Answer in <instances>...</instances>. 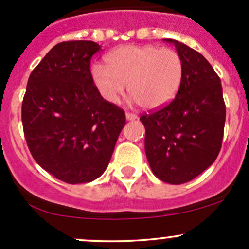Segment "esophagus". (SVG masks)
Segmentation results:
<instances>
[{"label": "esophagus", "mask_w": 249, "mask_h": 249, "mask_svg": "<svg viewBox=\"0 0 249 249\" xmlns=\"http://www.w3.org/2000/svg\"><path fill=\"white\" fill-rule=\"evenodd\" d=\"M125 117H126L127 120H135V119H137V115L135 114V113L126 112V114H125Z\"/></svg>", "instance_id": "1"}]
</instances>
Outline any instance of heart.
Returning a JSON list of instances; mask_svg holds the SVG:
<instances>
[{
    "label": "heart",
    "mask_w": 249,
    "mask_h": 249,
    "mask_svg": "<svg viewBox=\"0 0 249 249\" xmlns=\"http://www.w3.org/2000/svg\"><path fill=\"white\" fill-rule=\"evenodd\" d=\"M106 66L94 65L91 77L100 94L118 104L127 91L141 107L158 109L172 101L183 78V61L171 48L124 46L108 53Z\"/></svg>",
    "instance_id": "b5f03b06"
}]
</instances>
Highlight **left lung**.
Segmentation results:
<instances>
[{"instance_id": "left-lung-1", "label": "left lung", "mask_w": 249, "mask_h": 249, "mask_svg": "<svg viewBox=\"0 0 249 249\" xmlns=\"http://www.w3.org/2000/svg\"><path fill=\"white\" fill-rule=\"evenodd\" d=\"M183 61L182 84L162 108L144 113V149L153 173L162 182L182 184L214 162L222 148L225 104L220 78L196 50L175 39Z\"/></svg>"}]
</instances>
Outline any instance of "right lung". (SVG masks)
Masks as SVG:
<instances>
[{
	"label": "right lung",
	"instance_id": "1",
	"mask_svg": "<svg viewBox=\"0 0 249 249\" xmlns=\"http://www.w3.org/2000/svg\"><path fill=\"white\" fill-rule=\"evenodd\" d=\"M101 47L61 42L31 72L21 106L27 147L37 164L70 184L99 178L124 127L125 112L106 101L90 72Z\"/></svg>",
	"mask_w": 249,
	"mask_h": 249
}]
</instances>
